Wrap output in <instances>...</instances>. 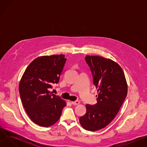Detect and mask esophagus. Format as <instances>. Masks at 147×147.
Segmentation results:
<instances>
[{"mask_svg":"<svg viewBox=\"0 0 147 147\" xmlns=\"http://www.w3.org/2000/svg\"><path fill=\"white\" fill-rule=\"evenodd\" d=\"M71 103L73 105H78L80 103V101H78V100L73 101V102H71Z\"/></svg>","mask_w":147,"mask_h":147,"instance_id":"obj_1","label":"esophagus"}]
</instances>
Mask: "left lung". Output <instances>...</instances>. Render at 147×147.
<instances>
[{
	"instance_id": "obj_1",
	"label": "left lung",
	"mask_w": 147,
	"mask_h": 147,
	"mask_svg": "<svg viewBox=\"0 0 147 147\" xmlns=\"http://www.w3.org/2000/svg\"><path fill=\"white\" fill-rule=\"evenodd\" d=\"M93 83L98 90L97 103L86 105V113L80 117L81 126L94 131L105 127L115 118L127 94V84L121 67L114 61L87 55Z\"/></svg>"
}]
</instances>
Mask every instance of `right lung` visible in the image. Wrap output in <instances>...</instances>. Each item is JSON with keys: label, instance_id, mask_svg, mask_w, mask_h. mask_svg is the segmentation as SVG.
I'll return each instance as SVG.
<instances>
[{"label": "right lung", "instance_id": "1", "mask_svg": "<svg viewBox=\"0 0 147 147\" xmlns=\"http://www.w3.org/2000/svg\"><path fill=\"white\" fill-rule=\"evenodd\" d=\"M66 59L64 55L40 56L27 67L19 84L23 107L35 124L49 127L60 119L66 102L49 91L57 84Z\"/></svg>", "mask_w": 147, "mask_h": 147}]
</instances>
